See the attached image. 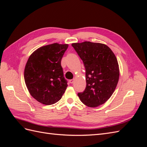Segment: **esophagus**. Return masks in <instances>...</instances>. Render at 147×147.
<instances>
[{"mask_svg": "<svg viewBox=\"0 0 147 147\" xmlns=\"http://www.w3.org/2000/svg\"><path fill=\"white\" fill-rule=\"evenodd\" d=\"M74 79H72V80H70V83H74Z\"/></svg>", "mask_w": 147, "mask_h": 147, "instance_id": "1", "label": "esophagus"}]
</instances>
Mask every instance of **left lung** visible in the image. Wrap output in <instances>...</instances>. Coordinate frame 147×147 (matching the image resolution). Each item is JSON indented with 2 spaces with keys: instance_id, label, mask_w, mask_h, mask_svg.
<instances>
[{
  "instance_id": "1",
  "label": "left lung",
  "mask_w": 147,
  "mask_h": 147,
  "mask_svg": "<svg viewBox=\"0 0 147 147\" xmlns=\"http://www.w3.org/2000/svg\"><path fill=\"white\" fill-rule=\"evenodd\" d=\"M86 70V86L78 97L89 107L104 104L112 96L119 77L118 61L112 50L105 44L84 42L74 43Z\"/></svg>"
}]
</instances>
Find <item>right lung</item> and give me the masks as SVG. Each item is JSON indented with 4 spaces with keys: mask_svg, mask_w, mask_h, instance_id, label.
<instances>
[{
    "mask_svg": "<svg viewBox=\"0 0 147 147\" xmlns=\"http://www.w3.org/2000/svg\"><path fill=\"white\" fill-rule=\"evenodd\" d=\"M68 47V44L55 43L40 47L30 55L26 64V85L30 94L43 104L56 103L68 86L61 63Z\"/></svg>",
    "mask_w": 147,
    "mask_h": 147,
    "instance_id": "right-lung-1",
    "label": "right lung"
}]
</instances>
